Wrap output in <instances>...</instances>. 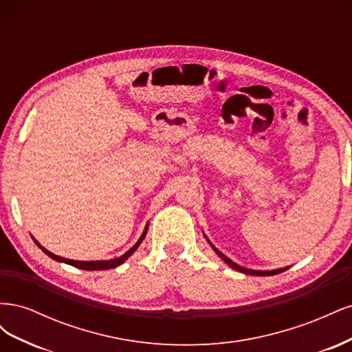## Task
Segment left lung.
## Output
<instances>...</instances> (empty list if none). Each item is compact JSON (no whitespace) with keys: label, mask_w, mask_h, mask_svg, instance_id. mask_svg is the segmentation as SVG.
I'll return each instance as SVG.
<instances>
[{"label":"left lung","mask_w":352,"mask_h":352,"mask_svg":"<svg viewBox=\"0 0 352 352\" xmlns=\"http://www.w3.org/2000/svg\"><path fill=\"white\" fill-rule=\"evenodd\" d=\"M206 236V235H204ZM206 239L208 241V243L211 245V248L214 250V252L219 255V257L225 261L229 267H232V269H235V270H238V272H241V273H245V274H252V276H273V274H279V273H282V272H285V270H287L289 267H282V269H274V270H252V269H247V267H242V265H239V264H236V263H233L230 258H228L225 254L223 252H220L214 245H212L211 242H210V239L206 236Z\"/></svg>","instance_id":"left-lung-1"}]
</instances>
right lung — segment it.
<instances>
[{
    "label": "right lung",
    "instance_id": "add662e5",
    "mask_svg": "<svg viewBox=\"0 0 352 352\" xmlns=\"http://www.w3.org/2000/svg\"><path fill=\"white\" fill-rule=\"evenodd\" d=\"M146 232H148V223H146V226H145V229H144V232H142L141 238L138 239V242L133 245V247H132L129 251H126L123 255H120V257H117V258H113V260H98V261H78V260H69V258H65V257H60V255L52 254L51 251H48L47 248L42 247V245H41L34 236H32V239L35 241V243L38 245V247H39L42 251H44V252L48 255V257H51L52 260H56V261H58V263H66V264L73 265V267L82 269V270H109V269L119 267L120 264H123L127 258L131 257V255L138 250V247H140L141 242L144 241V238H145V235H146Z\"/></svg>",
    "mask_w": 352,
    "mask_h": 352
}]
</instances>
